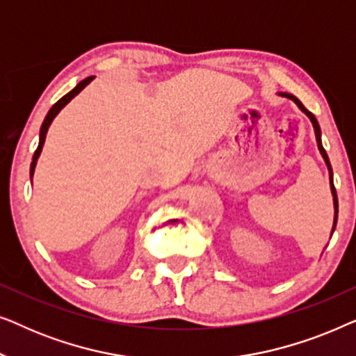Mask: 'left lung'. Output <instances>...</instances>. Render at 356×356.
<instances>
[{
	"instance_id": "1",
	"label": "left lung",
	"mask_w": 356,
	"mask_h": 356,
	"mask_svg": "<svg viewBox=\"0 0 356 356\" xmlns=\"http://www.w3.org/2000/svg\"><path fill=\"white\" fill-rule=\"evenodd\" d=\"M279 95H282V97H286V99H290L291 102H295L296 106H298V108H300L301 111H303V113H305L306 116H308L311 123H313L314 134H316V143H318V149H319L321 155H323L324 162H325V165H327V170H329V183H330V193H332V197H334V223H332V232H330V236H332V233H334V230H335V225H337V216H339V201H337V193H335V188H334L332 167H330L329 157H327V154H325V150H324V147H323V143H321V128H319V123H318V120H316V116H314L313 113H311L309 110H306V108H305V105L301 104V102H300L298 99H296L295 95H291V94H286V92H279Z\"/></svg>"
}]
</instances>
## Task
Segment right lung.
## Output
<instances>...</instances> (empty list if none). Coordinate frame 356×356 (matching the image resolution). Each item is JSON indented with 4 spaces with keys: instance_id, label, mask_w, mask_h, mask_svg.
Masks as SVG:
<instances>
[{
    "instance_id": "add662e5",
    "label": "right lung",
    "mask_w": 356,
    "mask_h": 356,
    "mask_svg": "<svg viewBox=\"0 0 356 356\" xmlns=\"http://www.w3.org/2000/svg\"><path fill=\"white\" fill-rule=\"evenodd\" d=\"M94 77L95 76H90V77H86L84 81H81L79 84H77L74 89H72L71 92H67V94L65 95V97H61L60 100L56 102L55 105L51 106L50 108V111H48L47 113V116H45V120H43V123H42V128H40V136H38V147H37V150L35 152H33V157H32V163H31V181H32V178H33V172H35V167H37V160H38V157H40V154H42V149H43V144H45V138H47V133H48V128H50V124L53 123V120L56 118V115L60 113V111L65 108V106L70 104V102L74 99V97L79 94V92L84 89L86 86H89L92 81H94Z\"/></svg>"
}]
</instances>
